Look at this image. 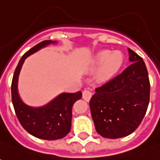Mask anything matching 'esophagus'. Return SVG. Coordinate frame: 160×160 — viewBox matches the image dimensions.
<instances>
[{"instance_id": "34e87169", "label": "esophagus", "mask_w": 160, "mask_h": 160, "mask_svg": "<svg viewBox=\"0 0 160 160\" xmlns=\"http://www.w3.org/2000/svg\"><path fill=\"white\" fill-rule=\"evenodd\" d=\"M93 91L89 90V89H85V90L83 91V93H82V97H83V99L87 101V102H88L89 100L91 99V97L93 96Z\"/></svg>"}]
</instances>
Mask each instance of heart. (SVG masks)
Instances as JSON below:
<instances>
[{"label": "heart", "instance_id": "obj_1", "mask_svg": "<svg viewBox=\"0 0 160 160\" xmlns=\"http://www.w3.org/2000/svg\"><path fill=\"white\" fill-rule=\"evenodd\" d=\"M93 63L95 66H101L99 77L102 80H107L114 75L123 63V56L119 52L110 50H101L95 56Z\"/></svg>", "mask_w": 160, "mask_h": 160}]
</instances>
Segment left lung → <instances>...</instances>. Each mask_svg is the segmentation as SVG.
I'll list each match as a JSON object with an SVG mask.
<instances>
[{
    "mask_svg": "<svg viewBox=\"0 0 160 160\" xmlns=\"http://www.w3.org/2000/svg\"><path fill=\"white\" fill-rule=\"evenodd\" d=\"M131 64L96 88L91 97V116L96 130L105 138L132 134L141 124L150 102L151 85L142 58L128 48Z\"/></svg>",
    "mask_w": 160,
    "mask_h": 160,
    "instance_id": "obj_1",
    "label": "left lung"
}]
</instances>
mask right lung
<instances>
[{"instance_id": "1", "label": "right lung", "mask_w": 160, "mask_h": 160, "mask_svg": "<svg viewBox=\"0 0 160 160\" xmlns=\"http://www.w3.org/2000/svg\"><path fill=\"white\" fill-rule=\"evenodd\" d=\"M52 41H43L32 48L21 58L15 70L11 83V97L16 115L20 124L29 134L40 139L58 140L64 137L71 130L72 106L81 98L82 93H63L47 105L33 108L26 105L20 99L18 92V74L25 59L42 48L46 47Z\"/></svg>"}]
</instances>
